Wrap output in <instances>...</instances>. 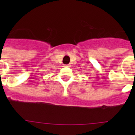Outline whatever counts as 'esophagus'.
I'll return each instance as SVG.
<instances>
[{
	"mask_svg": "<svg viewBox=\"0 0 135 135\" xmlns=\"http://www.w3.org/2000/svg\"><path fill=\"white\" fill-rule=\"evenodd\" d=\"M65 67H70V65H65Z\"/></svg>",
	"mask_w": 135,
	"mask_h": 135,
	"instance_id": "obj_1",
	"label": "esophagus"
}]
</instances>
